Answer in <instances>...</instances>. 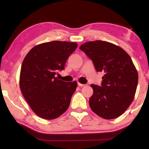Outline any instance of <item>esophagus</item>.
Instances as JSON below:
<instances>
[{"mask_svg": "<svg viewBox=\"0 0 149 149\" xmlns=\"http://www.w3.org/2000/svg\"><path fill=\"white\" fill-rule=\"evenodd\" d=\"M77 85H78V86H79V87H84L85 85V84H79V83H78Z\"/></svg>", "mask_w": 149, "mask_h": 149, "instance_id": "esophagus-1", "label": "esophagus"}]
</instances>
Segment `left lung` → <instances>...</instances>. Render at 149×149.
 <instances>
[{
    "instance_id": "obj_1",
    "label": "left lung",
    "mask_w": 149,
    "mask_h": 149,
    "mask_svg": "<svg viewBox=\"0 0 149 149\" xmlns=\"http://www.w3.org/2000/svg\"><path fill=\"white\" fill-rule=\"evenodd\" d=\"M79 49L92 60L97 72L104 73L101 86L91 84V110L107 120L124 113L132 104L138 84V74L130 55L122 48L103 41H89Z\"/></svg>"
}]
</instances>
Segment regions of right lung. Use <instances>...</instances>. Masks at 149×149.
<instances>
[{
    "instance_id": "right-lung-1",
    "label": "right lung",
    "mask_w": 149,
    "mask_h": 149,
    "mask_svg": "<svg viewBox=\"0 0 149 149\" xmlns=\"http://www.w3.org/2000/svg\"><path fill=\"white\" fill-rule=\"evenodd\" d=\"M77 47L76 42H47L32 48L25 57L20 71V89L32 110L41 118L55 119L69 107L77 83H67L55 75L64 70Z\"/></svg>"
}]
</instances>
